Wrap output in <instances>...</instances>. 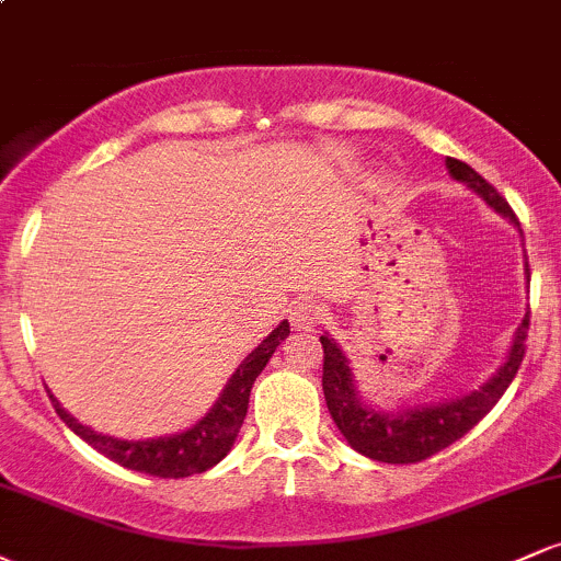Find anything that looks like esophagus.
<instances>
[{"instance_id": "obj_1", "label": "esophagus", "mask_w": 561, "mask_h": 561, "mask_svg": "<svg viewBox=\"0 0 561 561\" xmlns=\"http://www.w3.org/2000/svg\"><path fill=\"white\" fill-rule=\"evenodd\" d=\"M321 319H324V308H321L317 300H298L293 308H289V321H293L295 330H302V332L317 330Z\"/></svg>"}]
</instances>
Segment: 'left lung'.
Wrapping results in <instances>:
<instances>
[{"mask_svg": "<svg viewBox=\"0 0 561 561\" xmlns=\"http://www.w3.org/2000/svg\"><path fill=\"white\" fill-rule=\"evenodd\" d=\"M446 165L456 182L469 184V190L478 192L493 210H499L514 227H519V218L508 208L506 199L472 165L461 163L456 158H448ZM527 330H530V311L525 313L523 324H519L506 364L480 390L454 398V401L427 405V409L398 411V414H385V411L369 409V405L362 403L356 385H353L345 353L340 351L337 343H332L330 334H321L319 340L321 347H324L321 388H324L327 409H330L340 433L345 435V440L358 454L369 456L375 461H385V465H416V461L430 459L437 450L448 448L450 443L465 437L499 403V398L512 385V379L525 358Z\"/></svg>", "mask_w": 561, "mask_h": 561, "instance_id": "left-lung-1", "label": "left lung"}]
</instances>
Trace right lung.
Returning a JSON list of instances; mask_svg holds the SVG:
<instances>
[{
  "label": "right lung",
  "mask_w": 561,
  "mask_h": 561,
  "mask_svg": "<svg viewBox=\"0 0 561 561\" xmlns=\"http://www.w3.org/2000/svg\"><path fill=\"white\" fill-rule=\"evenodd\" d=\"M287 334L289 321H282V324L276 327V330L268 334L248 358H244L240 369L231 375L229 385L224 388L221 398H218L214 409H210L195 427L171 437L118 440V437L100 435L94 433V430L83 427L81 422H76L73 416L55 401V396L49 398H53L57 416H60L81 440H87L89 446L100 450L102 456L113 459L115 465L134 469V472L141 474H152V478H190V474H199L205 472V469L218 465V461L229 454V448L234 446V437L240 433L244 416H248L250 390H253L255 377L261 375L263 366L268 364V358H272V353L276 351V345H279Z\"/></svg>",
  "instance_id": "1"
}]
</instances>
